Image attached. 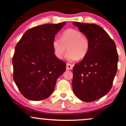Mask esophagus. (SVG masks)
I'll list each match as a JSON object with an SVG mask.
<instances>
[{
	"label": "esophagus",
	"mask_w": 126,
	"mask_h": 126,
	"mask_svg": "<svg viewBox=\"0 0 126 126\" xmlns=\"http://www.w3.org/2000/svg\"><path fill=\"white\" fill-rule=\"evenodd\" d=\"M72 68H73L72 65L70 64V63H67V67H66V69H67V70H71Z\"/></svg>",
	"instance_id": "34e87169"
}]
</instances>
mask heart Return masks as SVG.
I'll list each match as a JSON object with an SVG mask.
<instances>
[{"label":"heart","instance_id":"1","mask_svg":"<svg viewBox=\"0 0 126 126\" xmlns=\"http://www.w3.org/2000/svg\"><path fill=\"white\" fill-rule=\"evenodd\" d=\"M69 52L66 58L69 61H74L78 58L83 59L90 50V41L87 38L78 30L69 29L63 31L61 37H55L52 41V47L56 57L63 59L68 46Z\"/></svg>","mask_w":126,"mask_h":126}]
</instances>
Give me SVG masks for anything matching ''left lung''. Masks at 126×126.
I'll return each instance as SVG.
<instances>
[{
	"instance_id": "left-lung-1",
	"label": "left lung",
	"mask_w": 126,
	"mask_h": 126,
	"mask_svg": "<svg viewBox=\"0 0 126 126\" xmlns=\"http://www.w3.org/2000/svg\"><path fill=\"white\" fill-rule=\"evenodd\" d=\"M90 41V50L73 69V91L78 98L91 102L105 95L111 89L117 71L118 55L114 41L95 24L75 21Z\"/></svg>"
}]
</instances>
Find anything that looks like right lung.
Here are the masks:
<instances>
[{
  "label": "right lung",
  "instance_id": "1",
  "mask_svg": "<svg viewBox=\"0 0 126 126\" xmlns=\"http://www.w3.org/2000/svg\"><path fill=\"white\" fill-rule=\"evenodd\" d=\"M65 23L46 24L28 29L16 44L13 58V79L24 97L31 100L47 98L66 63L56 57L52 47L55 35Z\"/></svg>",
  "mask_w": 126,
  "mask_h": 126
}]
</instances>
